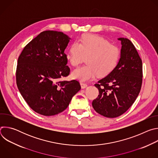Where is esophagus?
Segmentation results:
<instances>
[{"label": "esophagus", "mask_w": 158, "mask_h": 158, "mask_svg": "<svg viewBox=\"0 0 158 158\" xmlns=\"http://www.w3.org/2000/svg\"><path fill=\"white\" fill-rule=\"evenodd\" d=\"M80 84H81V88H82V89H84V88L87 87V84L84 83V82H81Z\"/></svg>", "instance_id": "34e87169"}]
</instances>
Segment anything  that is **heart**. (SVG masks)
Wrapping results in <instances>:
<instances>
[{
	"label": "heart",
	"mask_w": 158,
	"mask_h": 158,
	"mask_svg": "<svg viewBox=\"0 0 158 158\" xmlns=\"http://www.w3.org/2000/svg\"><path fill=\"white\" fill-rule=\"evenodd\" d=\"M65 57L73 67H77L87 58L86 65L72 73L74 79L84 82L93 79L97 74L105 76L110 73L118 64L120 51L102 37L84 34L73 44Z\"/></svg>",
	"instance_id": "heart-1"
}]
</instances>
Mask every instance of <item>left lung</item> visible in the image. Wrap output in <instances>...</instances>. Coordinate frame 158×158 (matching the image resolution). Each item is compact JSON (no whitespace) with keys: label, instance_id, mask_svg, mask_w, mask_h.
Returning <instances> with one entry per match:
<instances>
[{"label":"left lung","instance_id":"obj_1","mask_svg":"<svg viewBox=\"0 0 158 158\" xmlns=\"http://www.w3.org/2000/svg\"><path fill=\"white\" fill-rule=\"evenodd\" d=\"M121 56L115 69L94 85L98 97L93 101L94 110L109 118L118 117L132 105L142 85V60L130 40L121 37Z\"/></svg>","mask_w":158,"mask_h":158}]
</instances>
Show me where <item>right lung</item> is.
<instances>
[{"mask_svg": "<svg viewBox=\"0 0 158 158\" xmlns=\"http://www.w3.org/2000/svg\"><path fill=\"white\" fill-rule=\"evenodd\" d=\"M70 40L62 32H42L26 45L18 58L16 82L19 92L29 107L43 116L64 111L81 89L77 81H60L70 74L64 53Z\"/></svg>", "mask_w": 158, "mask_h": 158, "instance_id": "obj_1", "label": "right lung"}]
</instances>
